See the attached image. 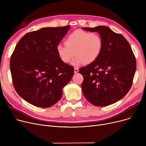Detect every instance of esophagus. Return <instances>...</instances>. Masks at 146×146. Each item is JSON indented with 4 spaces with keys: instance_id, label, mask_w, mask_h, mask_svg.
<instances>
[{
    "instance_id": "esophagus-1",
    "label": "esophagus",
    "mask_w": 146,
    "mask_h": 146,
    "mask_svg": "<svg viewBox=\"0 0 146 146\" xmlns=\"http://www.w3.org/2000/svg\"><path fill=\"white\" fill-rule=\"evenodd\" d=\"M79 72V68H74V73H77Z\"/></svg>"
}]
</instances>
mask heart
<instances>
[{
  "mask_svg": "<svg viewBox=\"0 0 146 146\" xmlns=\"http://www.w3.org/2000/svg\"><path fill=\"white\" fill-rule=\"evenodd\" d=\"M64 45H57L56 50L60 60L64 63L72 62L74 66L85 63L89 64L95 61L101 55L103 48V40L97 33H89L78 29L69 34L65 39Z\"/></svg>",
  "mask_w": 146,
  "mask_h": 146,
  "instance_id": "1",
  "label": "heart"
}]
</instances>
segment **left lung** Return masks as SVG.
<instances>
[{"label":"left lung","mask_w":146,"mask_h":146,"mask_svg":"<svg viewBox=\"0 0 146 146\" xmlns=\"http://www.w3.org/2000/svg\"><path fill=\"white\" fill-rule=\"evenodd\" d=\"M97 32L103 40L101 55L94 63L82 67L83 94L97 106H105L124 98L131 88L136 70V60L131 46L123 35L108 27L83 28Z\"/></svg>","instance_id":"left-lung-1"}]
</instances>
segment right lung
I'll use <instances>...</instances> for the list:
<instances>
[{"instance_id": "obj_1", "label": "right lung", "mask_w": 146, "mask_h": 146, "mask_svg": "<svg viewBox=\"0 0 146 146\" xmlns=\"http://www.w3.org/2000/svg\"><path fill=\"white\" fill-rule=\"evenodd\" d=\"M69 29L42 28L26 34L15 47L10 61L13 85L28 103L48 108L62 96L74 68L60 60L56 47Z\"/></svg>"}]
</instances>
